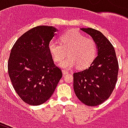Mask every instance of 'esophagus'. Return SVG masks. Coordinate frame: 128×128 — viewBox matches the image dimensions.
I'll return each mask as SVG.
<instances>
[{
    "label": "esophagus",
    "mask_w": 128,
    "mask_h": 128,
    "mask_svg": "<svg viewBox=\"0 0 128 128\" xmlns=\"http://www.w3.org/2000/svg\"><path fill=\"white\" fill-rule=\"evenodd\" d=\"M62 74H63V75H66V74H67V73H68V71L65 70H62Z\"/></svg>",
    "instance_id": "obj_1"
}]
</instances>
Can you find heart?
I'll return each instance as SVG.
<instances>
[{"mask_svg": "<svg viewBox=\"0 0 128 128\" xmlns=\"http://www.w3.org/2000/svg\"><path fill=\"white\" fill-rule=\"evenodd\" d=\"M48 48L56 62L62 61L68 52L70 57L59 64V66L64 69H70L76 66L79 68H86L94 60L96 53L94 40L75 30L62 35L60 42L50 40Z\"/></svg>", "mask_w": 128, "mask_h": 128, "instance_id": "heart-1", "label": "heart"}]
</instances>
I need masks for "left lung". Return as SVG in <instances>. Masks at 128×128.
Wrapping results in <instances>:
<instances>
[{
	"label": "left lung",
	"instance_id": "1",
	"mask_svg": "<svg viewBox=\"0 0 128 128\" xmlns=\"http://www.w3.org/2000/svg\"><path fill=\"white\" fill-rule=\"evenodd\" d=\"M80 29L95 42L97 55L88 68L73 73V88L82 103L96 106L107 100L115 87L118 61L114 48L102 32L92 28Z\"/></svg>",
	"mask_w": 128,
	"mask_h": 128
}]
</instances>
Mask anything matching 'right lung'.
<instances>
[{
  "label": "right lung",
  "instance_id": "1",
  "mask_svg": "<svg viewBox=\"0 0 128 128\" xmlns=\"http://www.w3.org/2000/svg\"><path fill=\"white\" fill-rule=\"evenodd\" d=\"M58 31L54 26H36L20 37L12 48L8 62L10 80L18 96L29 105L46 102L62 77L48 48Z\"/></svg>",
  "mask_w": 128,
  "mask_h": 128
}]
</instances>
